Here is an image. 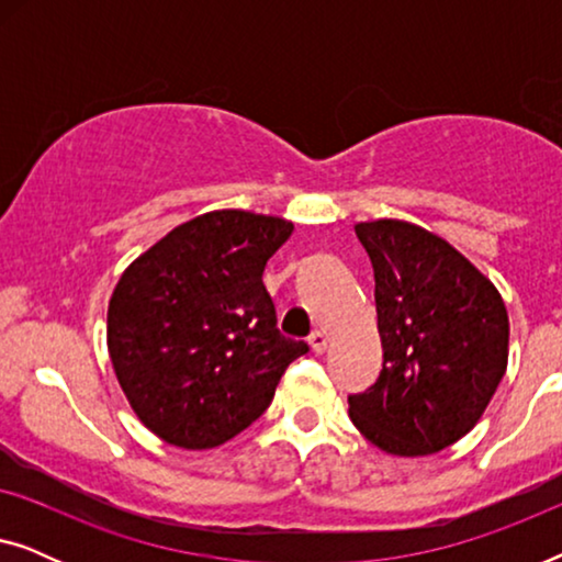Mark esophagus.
Segmentation results:
<instances>
[{
    "instance_id": "34e87169",
    "label": "esophagus",
    "mask_w": 562,
    "mask_h": 562,
    "mask_svg": "<svg viewBox=\"0 0 562 562\" xmlns=\"http://www.w3.org/2000/svg\"><path fill=\"white\" fill-rule=\"evenodd\" d=\"M327 342H329V337H327V333H322V329H314V333L310 335V345L314 352H325Z\"/></svg>"
}]
</instances>
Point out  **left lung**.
I'll return each mask as SVG.
<instances>
[{
    "label": "left lung",
    "mask_w": 562,
    "mask_h": 562,
    "mask_svg": "<svg viewBox=\"0 0 562 562\" xmlns=\"http://www.w3.org/2000/svg\"><path fill=\"white\" fill-rule=\"evenodd\" d=\"M373 266L383 348L379 381L348 398L375 448L432 456L486 412L509 363V314L498 289L440 235L404 220L358 222Z\"/></svg>",
    "instance_id": "left-lung-1"
}]
</instances>
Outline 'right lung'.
I'll return each instance as SVG.
<instances>
[{"mask_svg": "<svg viewBox=\"0 0 562 562\" xmlns=\"http://www.w3.org/2000/svg\"><path fill=\"white\" fill-rule=\"evenodd\" d=\"M294 222L214 210L173 227L122 271L106 350L137 419L183 450L233 440L268 409L306 342L276 329L268 258Z\"/></svg>", "mask_w": 562, "mask_h": 562, "instance_id": "obj_1", "label": "right lung"}]
</instances>
